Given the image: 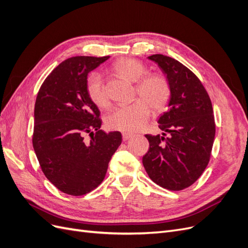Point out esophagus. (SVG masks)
Returning <instances> with one entry per match:
<instances>
[{
	"label": "esophagus",
	"instance_id": "34e87169",
	"mask_svg": "<svg viewBox=\"0 0 248 248\" xmlns=\"http://www.w3.org/2000/svg\"><path fill=\"white\" fill-rule=\"evenodd\" d=\"M122 137H123V140H127L131 139V138L133 137V134L128 133V132H123V133H122Z\"/></svg>",
	"mask_w": 248,
	"mask_h": 248
}]
</instances>
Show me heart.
I'll use <instances>...</instances> for the list:
<instances>
[{
	"label": "heart",
	"instance_id": "b5f03b06",
	"mask_svg": "<svg viewBox=\"0 0 248 248\" xmlns=\"http://www.w3.org/2000/svg\"><path fill=\"white\" fill-rule=\"evenodd\" d=\"M114 70L130 81L137 82V93L145 99H138L128 106H121L112 109L107 116L106 124L109 129L122 132H134L146 124L154 110L167 108L171 95L169 79L161 74H147V67L136 59L125 58L114 65ZM87 92L90 99L99 108L109 104L108 96L104 88L103 78L100 73L93 72L87 78Z\"/></svg>",
	"mask_w": 248,
	"mask_h": 248
}]
</instances>
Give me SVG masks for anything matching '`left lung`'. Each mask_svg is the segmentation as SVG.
I'll return each mask as SVG.
<instances>
[{"mask_svg": "<svg viewBox=\"0 0 248 248\" xmlns=\"http://www.w3.org/2000/svg\"><path fill=\"white\" fill-rule=\"evenodd\" d=\"M148 59L160 67L169 79L170 108L158 119L162 136H149V151L142 164L150 179L169 190L192 185L207 168L215 137L213 108L201 80L170 57Z\"/></svg>", "mask_w": 248, "mask_h": 248, "instance_id": "left-lung-1", "label": "left lung"}]
</instances>
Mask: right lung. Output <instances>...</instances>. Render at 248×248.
<instances>
[{
  "instance_id": "obj_1",
  "label": "right lung",
  "mask_w": 248,
  "mask_h": 248,
  "mask_svg": "<svg viewBox=\"0 0 248 248\" xmlns=\"http://www.w3.org/2000/svg\"><path fill=\"white\" fill-rule=\"evenodd\" d=\"M109 57H72L50 72L37 95L33 147L43 174L59 190L82 196L106 177L121 132L100 129V111L87 92L88 73ZM89 133L90 140H84Z\"/></svg>"
}]
</instances>
